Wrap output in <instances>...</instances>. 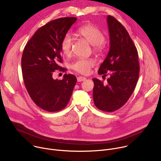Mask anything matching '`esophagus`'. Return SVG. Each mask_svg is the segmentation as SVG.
<instances>
[{"instance_id":"esophagus-1","label":"esophagus","mask_w":161,"mask_h":161,"mask_svg":"<svg viewBox=\"0 0 161 161\" xmlns=\"http://www.w3.org/2000/svg\"><path fill=\"white\" fill-rule=\"evenodd\" d=\"M77 80L78 82H80V81H83L85 80H86V78L83 77V76H78L77 78Z\"/></svg>"}]
</instances>
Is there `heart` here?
I'll use <instances>...</instances> for the list:
<instances>
[{"instance_id": "1", "label": "heart", "mask_w": 161, "mask_h": 161, "mask_svg": "<svg viewBox=\"0 0 161 161\" xmlns=\"http://www.w3.org/2000/svg\"><path fill=\"white\" fill-rule=\"evenodd\" d=\"M77 35L92 45L93 52L96 55H100L104 47V34L103 32L94 24H85L76 31ZM73 39L70 34H67L62 39L60 50L66 57L70 56L72 52ZM94 65L92 59L80 58L76 60L71 65V68L75 72L82 75H87L90 69Z\"/></svg>"}]
</instances>
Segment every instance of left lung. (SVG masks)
Instances as JSON below:
<instances>
[{"label":"left lung","mask_w":161,"mask_h":161,"mask_svg":"<svg viewBox=\"0 0 161 161\" xmlns=\"http://www.w3.org/2000/svg\"><path fill=\"white\" fill-rule=\"evenodd\" d=\"M109 52L101 65L98 74L109 75L107 83L93 78L95 106L106 112L116 111L129 100L140 73L138 53L129 33L120 23L108 15Z\"/></svg>","instance_id":"left-lung-1"}]
</instances>
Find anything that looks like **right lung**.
Masks as SVG:
<instances>
[{
	"label": "right lung",
	"mask_w": 161,
	"mask_h": 161,
	"mask_svg": "<svg viewBox=\"0 0 161 161\" xmlns=\"http://www.w3.org/2000/svg\"><path fill=\"white\" fill-rule=\"evenodd\" d=\"M76 17L50 21L39 28L27 42L21 57V71L25 88L34 103L41 109L55 112L65 108L70 100L76 78L65 74L62 80H53L55 71L65 72L60 43Z\"/></svg>",
	"instance_id": "right-lung-1"
}]
</instances>
